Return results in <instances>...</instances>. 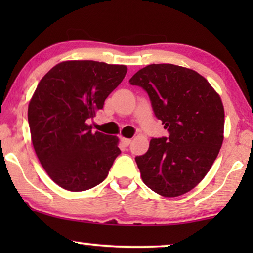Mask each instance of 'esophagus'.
<instances>
[{
	"label": "esophagus",
	"instance_id": "obj_1",
	"mask_svg": "<svg viewBox=\"0 0 253 253\" xmlns=\"http://www.w3.org/2000/svg\"><path fill=\"white\" fill-rule=\"evenodd\" d=\"M121 141H122V144L126 147H127L131 144V139H127V138H121Z\"/></svg>",
	"mask_w": 253,
	"mask_h": 253
}]
</instances>
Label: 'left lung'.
Masks as SVG:
<instances>
[{
  "mask_svg": "<svg viewBox=\"0 0 253 253\" xmlns=\"http://www.w3.org/2000/svg\"><path fill=\"white\" fill-rule=\"evenodd\" d=\"M131 85L146 91L154 115L168 137L152 138L136 157L143 182L164 197L192 190L212 167L223 141L224 110L220 96L198 72L174 64H151Z\"/></svg>",
  "mask_w": 253,
  "mask_h": 253,
  "instance_id": "obj_1",
  "label": "left lung"
}]
</instances>
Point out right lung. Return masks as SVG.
<instances>
[{"mask_svg":"<svg viewBox=\"0 0 253 253\" xmlns=\"http://www.w3.org/2000/svg\"><path fill=\"white\" fill-rule=\"evenodd\" d=\"M126 65L95 61L61 62L41 79L27 112L41 166L69 191H85L107 177L120 155L119 138L92 132L88 120L121 84Z\"/></svg>","mask_w":253,"mask_h":253,"instance_id":"add662e5","label":"right lung"}]
</instances>
